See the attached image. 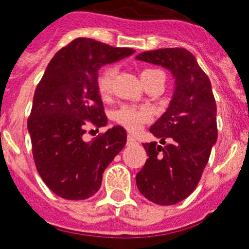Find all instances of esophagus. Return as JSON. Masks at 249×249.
I'll return each mask as SVG.
<instances>
[{
  "instance_id": "esophagus-1",
  "label": "esophagus",
  "mask_w": 249,
  "mask_h": 249,
  "mask_svg": "<svg viewBox=\"0 0 249 249\" xmlns=\"http://www.w3.org/2000/svg\"><path fill=\"white\" fill-rule=\"evenodd\" d=\"M133 143H136V140H135L133 136L128 135V136H127V145H133Z\"/></svg>"
}]
</instances>
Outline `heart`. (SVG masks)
I'll return each mask as SVG.
<instances>
[{
    "instance_id": "heart-1",
    "label": "heart",
    "mask_w": 249,
    "mask_h": 249,
    "mask_svg": "<svg viewBox=\"0 0 249 249\" xmlns=\"http://www.w3.org/2000/svg\"><path fill=\"white\" fill-rule=\"evenodd\" d=\"M114 75H116V71L112 66H107L99 72L96 86H98V91L102 98L109 96L110 91H112ZM157 75H163V72L157 69H145L141 71L140 77H141V81L145 84ZM150 117H151V113L147 108H135V107L129 106H123L121 109L114 113L116 122L120 123L121 126H123L131 132H137L139 129H141V127L150 120Z\"/></svg>"
}]
</instances>
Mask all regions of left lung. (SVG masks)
<instances>
[{"instance_id":"1","label":"left lung","mask_w":249,"mask_h":249,"mask_svg":"<svg viewBox=\"0 0 249 249\" xmlns=\"http://www.w3.org/2000/svg\"><path fill=\"white\" fill-rule=\"evenodd\" d=\"M136 58L165 67L176 80L168 109L150 127L160 143L165 145V138L171 142L143 143L149 159L136 174L142 196L158 205H174L194 192L209 161L217 140L216 103L210 80L190 51L157 49Z\"/></svg>"}]
</instances>
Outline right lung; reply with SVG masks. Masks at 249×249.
<instances>
[{
	"label": "right lung",
	"instance_id": "obj_1",
	"mask_svg": "<svg viewBox=\"0 0 249 249\" xmlns=\"http://www.w3.org/2000/svg\"><path fill=\"white\" fill-rule=\"evenodd\" d=\"M133 52L77 38L47 66L34 92L28 131L36 170L57 196L86 200L95 195L103 172L126 145L127 133L121 126L89 142L83 136L89 122L95 127L108 122L96 86L99 69Z\"/></svg>",
	"mask_w": 249,
	"mask_h": 249
}]
</instances>
